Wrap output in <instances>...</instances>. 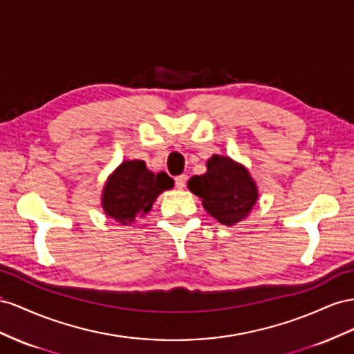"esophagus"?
I'll return each mask as SVG.
<instances>
[{"mask_svg":"<svg viewBox=\"0 0 354 354\" xmlns=\"http://www.w3.org/2000/svg\"><path fill=\"white\" fill-rule=\"evenodd\" d=\"M187 179H188L187 175H179V176H176V178H175V187L179 188V189H183V188L187 185Z\"/></svg>","mask_w":354,"mask_h":354,"instance_id":"1","label":"esophagus"}]
</instances>
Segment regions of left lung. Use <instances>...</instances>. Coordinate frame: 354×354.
Segmentation results:
<instances>
[{
  "mask_svg": "<svg viewBox=\"0 0 354 354\" xmlns=\"http://www.w3.org/2000/svg\"><path fill=\"white\" fill-rule=\"evenodd\" d=\"M188 188L201 198L207 214L224 225L245 219L258 198L249 171L222 156L209 158L206 174L191 178Z\"/></svg>",
  "mask_w": 354,
  "mask_h": 354,
  "instance_id": "left-lung-1",
  "label": "left lung"
}]
</instances>
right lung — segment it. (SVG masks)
Returning a JSON list of instances; mask_svg holds the SVG:
<instances>
[{"instance_id": "right-lung-1", "label": "right lung", "mask_w": 354, "mask_h": 354, "mask_svg": "<svg viewBox=\"0 0 354 354\" xmlns=\"http://www.w3.org/2000/svg\"><path fill=\"white\" fill-rule=\"evenodd\" d=\"M171 187L174 179L165 171L153 174L142 160L124 161L108 179L102 206L109 218L127 225L136 215L149 212L161 191Z\"/></svg>"}]
</instances>
